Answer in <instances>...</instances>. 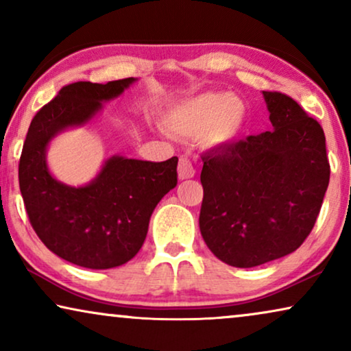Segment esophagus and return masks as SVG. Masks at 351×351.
I'll return each mask as SVG.
<instances>
[{"instance_id": "34e87169", "label": "esophagus", "mask_w": 351, "mask_h": 351, "mask_svg": "<svg viewBox=\"0 0 351 351\" xmlns=\"http://www.w3.org/2000/svg\"><path fill=\"white\" fill-rule=\"evenodd\" d=\"M195 176V169H193V165H191L189 158H180L179 161V177L182 180L184 179H191V177Z\"/></svg>"}]
</instances>
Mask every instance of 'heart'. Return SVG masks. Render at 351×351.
Segmentation results:
<instances>
[{"label": "heart", "instance_id": "b5f03b06", "mask_svg": "<svg viewBox=\"0 0 351 351\" xmlns=\"http://www.w3.org/2000/svg\"><path fill=\"white\" fill-rule=\"evenodd\" d=\"M246 108L238 97L208 93L196 95L167 117V126L182 137L203 134L208 145H222L241 131Z\"/></svg>", "mask_w": 351, "mask_h": 351}]
</instances>
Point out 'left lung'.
<instances>
[{
  "mask_svg": "<svg viewBox=\"0 0 351 351\" xmlns=\"http://www.w3.org/2000/svg\"><path fill=\"white\" fill-rule=\"evenodd\" d=\"M263 97L273 131L201 156V234L215 257L238 268L299 249L329 185L321 124L289 95L263 90Z\"/></svg>",
  "mask_w": 351,
  "mask_h": 351,
  "instance_id": "left-lung-1",
  "label": "left lung"
}]
</instances>
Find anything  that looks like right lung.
Segmentation results:
<instances>
[{
	"label": "right lung",
	"mask_w": 351,
	"mask_h": 351,
	"mask_svg": "<svg viewBox=\"0 0 351 351\" xmlns=\"http://www.w3.org/2000/svg\"><path fill=\"white\" fill-rule=\"evenodd\" d=\"M134 81L105 84L78 81L64 86L38 110L19 161V185L38 238L75 265L104 270L136 256L153 209L177 185V156L162 162L113 156L89 185L66 186L49 174L45 153L62 129L83 124Z\"/></svg>",
	"instance_id": "1"
}]
</instances>
